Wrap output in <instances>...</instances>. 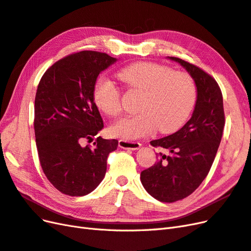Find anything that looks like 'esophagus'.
<instances>
[{
  "label": "esophagus",
  "instance_id": "1",
  "mask_svg": "<svg viewBox=\"0 0 251 251\" xmlns=\"http://www.w3.org/2000/svg\"><path fill=\"white\" fill-rule=\"evenodd\" d=\"M118 146H119V148L125 149V150H138V149H140L141 144L139 142L132 141V140L120 139L118 141Z\"/></svg>",
  "mask_w": 251,
  "mask_h": 251
}]
</instances>
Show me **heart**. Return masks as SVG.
<instances>
[{
    "label": "heart",
    "instance_id": "obj_1",
    "mask_svg": "<svg viewBox=\"0 0 251 251\" xmlns=\"http://www.w3.org/2000/svg\"><path fill=\"white\" fill-rule=\"evenodd\" d=\"M117 77L134 91L141 92L135 115L118 120L111 127L114 135L126 139H137L153 133L176 132L183 126L195 107L197 87L191 75L173 71L171 68L151 62L128 65ZM93 100L100 112L109 117L121 113L120 91L109 80H98Z\"/></svg>",
    "mask_w": 251,
    "mask_h": 251
}]
</instances>
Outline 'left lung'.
Masks as SVG:
<instances>
[{"mask_svg": "<svg viewBox=\"0 0 251 251\" xmlns=\"http://www.w3.org/2000/svg\"><path fill=\"white\" fill-rule=\"evenodd\" d=\"M185 68L197 87V101L192 118L179 131L151 140L168 155L159 153L157 162L141 172L146 191L155 199L173 203L193 194L215 160L223 135L225 116L223 96L216 79L201 68L178 57H169Z\"/></svg>", "mask_w": 251, "mask_h": 251, "instance_id": "left-lung-1", "label": "left lung"}]
</instances>
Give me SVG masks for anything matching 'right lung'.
Returning <instances> with one entry per match:
<instances>
[{
	"label": "right lung",
	"mask_w": 251,
	"mask_h": 251,
	"mask_svg": "<svg viewBox=\"0 0 251 251\" xmlns=\"http://www.w3.org/2000/svg\"><path fill=\"white\" fill-rule=\"evenodd\" d=\"M116 62L97 51H80L57 60L44 73L34 101V133L44 174L60 193L79 197L102 181L116 139L96 137L103 121L93 100L97 76Z\"/></svg>",
	"instance_id": "obj_1"
}]
</instances>
